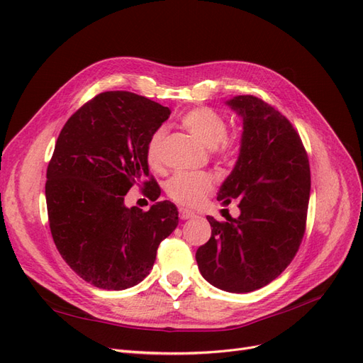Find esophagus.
<instances>
[{"label": "esophagus", "mask_w": 363, "mask_h": 363, "mask_svg": "<svg viewBox=\"0 0 363 363\" xmlns=\"http://www.w3.org/2000/svg\"><path fill=\"white\" fill-rule=\"evenodd\" d=\"M179 217L182 220H189V218L196 217V214L193 211H189V209H185V208H179Z\"/></svg>", "instance_id": "esophagus-1"}]
</instances>
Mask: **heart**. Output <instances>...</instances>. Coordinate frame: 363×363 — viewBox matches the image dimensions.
I'll list each match as a JSON object with an SVG mask.
<instances>
[{
    "label": "heart",
    "instance_id": "obj_1",
    "mask_svg": "<svg viewBox=\"0 0 363 363\" xmlns=\"http://www.w3.org/2000/svg\"><path fill=\"white\" fill-rule=\"evenodd\" d=\"M182 125L194 135L199 142L221 160L235 158L238 145L233 138L226 137L228 123L223 116L213 108L199 107L186 111L181 118ZM166 131L160 128L150 135L146 146V161L149 167L160 169L161 166V147L164 142ZM214 179L208 173H186L181 172L173 174L166 184V193L173 202L184 206L201 205L208 193L213 190Z\"/></svg>",
    "mask_w": 363,
    "mask_h": 363
}]
</instances>
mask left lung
<instances>
[{
    "label": "left lung",
    "instance_id": "8db88e82",
    "mask_svg": "<svg viewBox=\"0 0 363 363\" xmlns=\"http://www.w3.org/2000/svg\"><path fill=\"white\" fill-rule=\"evenodd\" d=\"M242 121L238 160L217 193L240 201V216L220 223L206 217L211 238L196 252L203 279L228 292L268 285L294 258L305 235L311 196L309 160L285 116L262 99L226 101Z\"/></svg>",
    "mask_w": 363,
    "mask_h": 363
}]
</instances>
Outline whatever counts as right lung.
Masks as SVG:
<instances>
[{"instance_id": "1", "label": "right lung", "mask_w": 363, "mask_h": 363, "mask_svg": "<svg viewBox=\"0 0 363 363\" xmlns=\"http://www.w3.org/2000/svg\"><path fill=\"white\" fill-rule=\"evenodd\" d=\"M169 107L131 91H104L65 123L46 170V206L54 242L72 270L93 286L131 288L149 274L160 242L178 226V209L157 202L149 211L125 205L133 185L146 186V146Z\"/></svg>"}]
</instances>
